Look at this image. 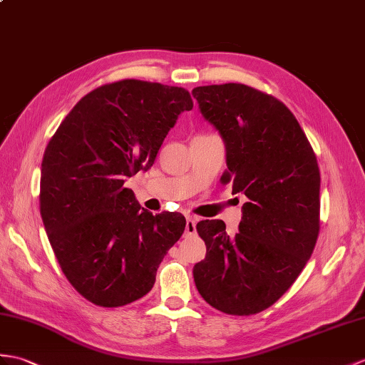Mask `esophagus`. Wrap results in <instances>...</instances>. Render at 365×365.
Segmentation results:
<instances>
[{
	"instance_id": "esophagus-1",
	"label": "esophagus",
	"mask_w": 365,
	"mask_h": 365,
	"mask_svg": "<svg viewBox=\"0 0 365 365\" xmlns=\"http://www.w3.org/2000/svg\"><path fill=\"white\" fill-rule=\"evenodd\" d=\"M185 233L191 236L196 235V221L192 217H186V225H185Z\"/></svg>"
}]
</instances>
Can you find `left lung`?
<instances>
[{"mask_svg": "<svg viewBox=\"0 0 365 365\" xmlns=\"http://www.w3.org/2000/svg\"><path fill=\"white\" fill-rule=\"evenodd\" d=\"M192 96L224 138V183L249 199L233 236L219 219L197 224L207 257L194 266V282L203 300L225 314H258L289 289L316 247L317 158L291 110L272 95L222 83L196 87Z\"/></svg>", "mask_w": 365, "mask_h": 365, "instance_id": "8db88e82", "label": "left lung"}]
</instances>
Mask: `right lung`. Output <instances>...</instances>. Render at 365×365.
Here are the masks:
<instances>
[{
	"label": "right lung",
	"instance_id": "1",
	"mask_svg": "<svg viewBox=\"0 0 365 365\" xmlns=\"http://www.w3.org/2000/svg\"><path fill=\"white\" fill-rule=\"evenodd\" d=\"M188 90L123 79L90 91L51 137L40 179V215L68 282L104 308L141 299L180 240L179 213L152 215L124 182L154 165Z\"/></svg>",
	"mask_w": 365,
	"mask_h": 365
}]
</instances>
